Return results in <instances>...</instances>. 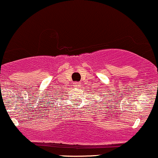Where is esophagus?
Here are the masks:
<instances>
[{
    "label": "esophagus",
    "mask_w": 158,
    "mask_h": 158,
    "mask_svg": "<svg viewBox=\"0 0 158 158\" xmlns=\"http://www.w3.org/2000/svg\"><path fill=\"white\" fill-rule=\"evenodd\" d=\"M74 86H75V87H79L80 82H74Z\"/></svg>",
    "instance_id": "esophagus-1"
}]
</instances>
